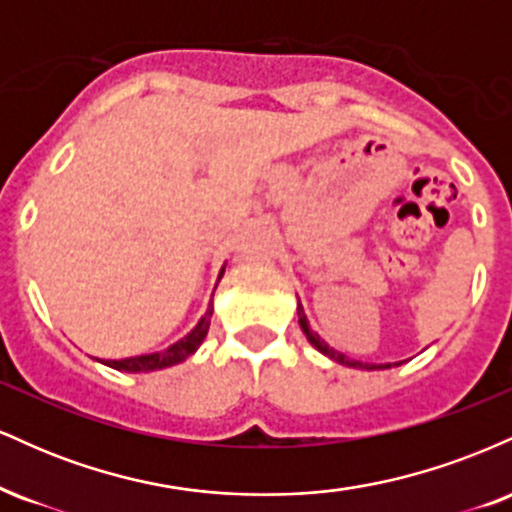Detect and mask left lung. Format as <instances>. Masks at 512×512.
<instances>
[{"label": "left lung", "instance_id": "obj_1", "mask_svg": "<svg viewBox=\"0 0 512 512\" xmlns=\"http://www.w3.org/2000/svg\"><path fill=\"white\" fill-rule=\"evenodd\" d=\"M298 322H301V330L305 332V337H308V342L313 344L315 349L320 351V354L330 356L332 361L342 363V366H351V368H366V370H378V368H390V366H392V363H385V366H383V363H363V361H354V358H349V356L339 354V351H334L332 346H327L325 342H322V339H320V334L310 330L308 320H305V313H303V305H301V301H298ZM395 366H399V363H395Z\"/></svg>", "mask_w": 512, "mask_h": 512}]
</instances>
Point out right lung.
Returning a JSON list of instances; mask_svg holds the SVG:
<instances>
[{"mask_svg":"<svg viewBox=\"0 0 512 512\" xmlns=\"http://www.w3.org/2000/svg\"><path fill=\"white\" fill-rule=\"evenodd\" d=\"M221 276H223V269H221L219 279H221ZM211 313H214V308H211V303H209L207 313H204L202 320L197 322L195 330L187 334V337H182L180 342L170 344L168 349L156 351V354L122 358V361H108V363H105V366H110V368H115V370H125V373H149V370H161V368L175 366V363L185 361L187 356L195 354V351L199 349V344L204 342V337H207V332H209Z\"/></svg>","mask_w":512,"mask_h":512,"instance_id":"right-lung-1","label":"right lung"}]
</instances>
